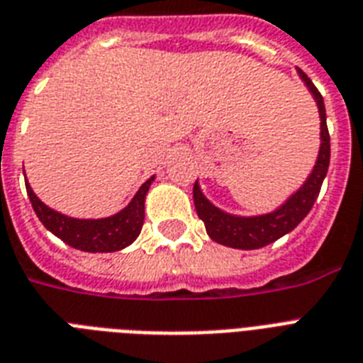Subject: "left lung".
I'll return each mask as SVG.
<instances>
[{
	"label": "left lung",
	"mask_w": 363,
	"mask_h": 363,
	"mask_svg": "<svg viewBox=\"0 0 363 363\" xmlns=\"http://www.w3.org/2000/svg\"><path fill=\"white\" fill-rule=\"evenodd\" d=\"M298 71L299 77L303 79L307 88L315 96L318 111H320L322 145L315 169H313V173H311L303 186L299 188L298 192L294 194L281 209L275 211V213H269V215L250 216V218L232 216L218 211L215 205H211L205 199V196L199 190L198 182H196L194 184V205H196L198 216L203 220L205 230H207L213 241L232 248H242V250L262 248L282 238L284 233L292 232L294 228L298 226L299 222L303 220L305 216L309 215V211L313 209V205L318 198V192H320L322 182H324V177L328 173V165H330V131H328L326 109H324L322 94L318 92V88L313 84V81L305 75L303 71Z\"/></svg>",
	"instance_id": "obj_1"
}]
</instances>
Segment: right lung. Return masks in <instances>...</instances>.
Listing matches in <instances>:
<instances>
[{"label":"right lung","mask_w":363,"mask_h":363,"mask_svg":"<svg viewBox=\"0 0 363 363\" xmlns=\"http://www.w3.org/2000/svg\"><path fill=\"white\" fill-rule=\"evenodd\" d=\"M154 177H150L131 199V203L122 209L118 215L109 216V218H99V220H77L69 216L56 213L50 207L43 203L37 198L30 184H26L28 198L31 201V207L43 222V226L48 232H52L56 238H60L69 247L84 250V252H115L121 248L128 247L135 241L137 235L141 233L143 220H145V194H147L150 182Z\"/></svg>","instance_id":"1"}]
</instances>
